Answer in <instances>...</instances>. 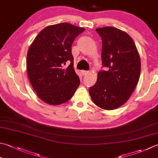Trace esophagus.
Listing matches in <instances>:
<instances>
[{
	"label": "esophagus",
	"instance_id": "1",
	"mask_svg": "<svg viewBox=\"0 0 158 158\" xmlns=\"http://www.w3.org/2000/svg\"><path fill=\"white\" fill-rule=\"evenodd\" d=\"M81 73L83 74V75H88V74L89 73V71L82 70V71H81Z\"/></svg>",
	"mask_w": 158,
	"mask_h": 158
}]
</instances>
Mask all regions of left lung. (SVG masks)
<instances>
[{
	"label": "left lung",
	"instance_id": "8db88e82",
	"mask_svg": "<svg viewBox=\"0 0 158 158\" xmlns=\"http://www.w3.org/2000/svg\"><path fill=\"white\" fill-rule=\"evenodd\" d=\"M102 39V64L106 71L97 74L89 88L94 103L101 109L115 110L131 97L140 78L141 62L134 40L126 32L113 27L96 29Z\"/></svg>",
	"mask_w": 158,
	"mask_h": 158
}]
</instances>
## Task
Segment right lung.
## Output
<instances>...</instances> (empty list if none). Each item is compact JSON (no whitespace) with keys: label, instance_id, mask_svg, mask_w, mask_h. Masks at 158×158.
Returning a JSON list of instances; mask_svg holds the SVG:
<instances>
[{"label":"right lung","instance_id":"right-lung-1","mask_svg":"<svg viewBox=\"0 0 158 158\" xmlns=\"http://www.w3.org/2000/svg\"><path fill=\"white\" fill-rule=\"evenodd\" d=\"M84 31L67 23L53 24L42 29L30 45L27 57L28 77L37 96L46 103H66L79 87L71 46ZM67 62L71 64L64 68Z\"/></svg>","mask_w":158,"mask_h":158}]
</instances>
